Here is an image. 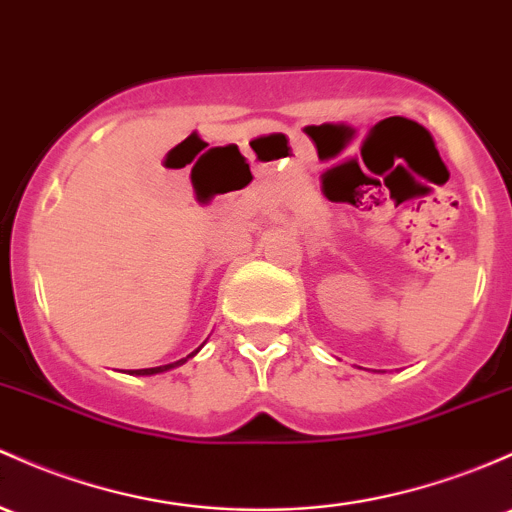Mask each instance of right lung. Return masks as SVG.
<instances>
[{
  "instance_id": "right-lung-1",
  "label": "right lung",
  "mask_w": 512,
  "mask_h": 512,
  "mask_svg": "<svg viewBox=\"0 0 512 512\" xmlns=\"http://www.w3.org/2000/svg\"><path fill=\"white\" fill-rule=\"evenodd\" d=\"M199 352V350H196ZM196 352H192V355H187L184 359H179V362H172V364H162V367H153V369H133V372H128V374H138V376H150V374H160V372H167V369H174V367H179V364H184L187 362L189 357H194Z\"/></svg>"
}]
</instances>
